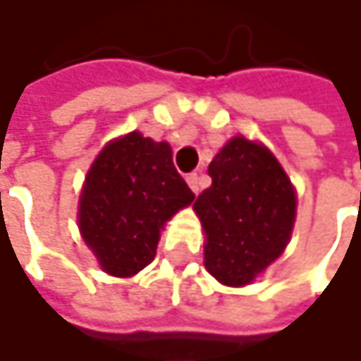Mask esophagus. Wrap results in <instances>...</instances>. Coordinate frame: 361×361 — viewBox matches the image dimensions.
I'll return each instance as SVG.
<instances>
[{
    "mask_svg": "<svg viewBox=\"0 0 361 361\" xmlns=\"http://www.w3.org/2000/svg\"><path fill=\"white\" fill-rule=\"evenodd\" d=\"M185 181H188V185L192 188V192L198 194V190H200V178H198V173H190V176L185 178Z\"/></svg>",
    "mask_w": 361,
    "mask_h": 361,
    "instance_id": "1",
    "label": "esophagus"
}]
</instances>
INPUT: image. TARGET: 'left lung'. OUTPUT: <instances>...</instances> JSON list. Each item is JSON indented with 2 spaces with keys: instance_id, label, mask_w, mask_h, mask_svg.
Returning <instances> with one entry per match:
<instances>
[{
  "instance_id": "8db88e82",
  "label": "left lung",
  "mask_w": 361,
  "mask_h": 361,
  "mask_svg": "<svg viewBox=\"0 0 361 361\" xmlns=\"http://www.w3.org/2000/svg\"><path fill=\"white\" fill-rule=\"evenodd\" d=\"M209 176L211 188L194 202L207 234L204 265L221 284H249L290 238L295 190L276 157L247 137L230 140Z\"/></svg>"
}]
</instances>
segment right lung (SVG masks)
Returning <instances> with one entry per match:
<instances>
[{
    "label": "right lung",
    "mask_w": 361,
    "mask_h": 361,
    "mask_svg": "<svg viewBox=\"0 0 361 361\" xmlns=\"http://www.w3.org/2000/svg\"><path fill=\"white\" fill-rule=\"evenodd\" d=\"M192 200L169 144L131 131L94 161L79 200V228L104 271L133 276L154 259L165 221Z\"/></svg>",
    "instance_id": "1"
}]
</instances>
